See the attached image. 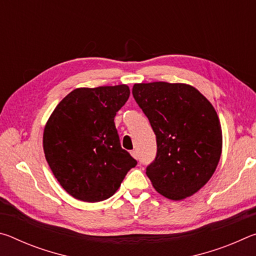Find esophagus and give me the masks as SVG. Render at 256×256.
<instances>
[{"mask_svg":"<svg viewBox=\"0 0 256 256\" xmlns=\"http://www.w3.org/2000/svg\"><path fill=\"white\" fill-rule=\"evenodd\" d=\"M131 156H132L133 158L138 159V151H136V150H132V151H131Z\"/></svg>","mask_w":256,"mask_h":256,"instance_id":"34e87169","label":"esophagus"}]
</instances>
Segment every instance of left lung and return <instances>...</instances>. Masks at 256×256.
<instances>
[{
    "label": "left lung",
    "instance_id": "1",
    "mask_svg": "<svg viewBox=\"0 0 256 256\" xmlns=\"http://www.w3.org/2000/svg\"><path fill=\"white\" fill-rule=\"evenodd\" d=\"M132 94L157 138V156L146 167L151 184L170 200L193 196L209 182L222 156L214 107L186 84H136Z\"/></svg>",
    "mask_w": 256,
    "mask_h": 256
}]
</instances>
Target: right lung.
<instances>
[{"mask_svg":"<svg viewBox=\"0 0 256 256\" xmlns=\"http://www.w3.org/2000/svg\"><path fill=\"white\" fill-rule=\"evenodd\" d=\"M126 84L76 88L55 107L42 134L55 178L74 198L99 202L114 196L136 167L120 144L114 118L128 102Z\"/></svg>","mask_w":256,"mask_h":256,"instance_id":"add662e5","label":"right lung"}]
</instances>
